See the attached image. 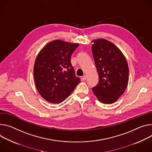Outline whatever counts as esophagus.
Wrapping results in <instances>:
<instances>
[{
    "mask_svg": "<svg viewBox=\"0 0 152 152\" xmlns=\"http://www.w3.org/2000/svg\"><path fill=\"white\" fill-rule=\"evenodd\" d=\"M81 80H82V81H84V80H86V76H82V77H81Z\"/></svg>",
    "mask_w": 152,
    "mask_h": 152,
    "instance_id": "esophagus-1",
    "label": "esophagus"
}]
</instances>
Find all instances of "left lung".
<instances>
[{
	"mask_svg": "<svg viewBox=\"0 0 152 152\" xmlns=\"http://www.w3.org/2000/svg\"><path fill=\"white\" fill-rule=\"evenodd\" d=\"M93 56L99 75L97 86L92 88L104 104L116 102L125 91L129 80V66L121 50L104 39L92 40Z\"/></svg>",
	"mask_w": 152,
	"mask_h": 152,
	"instance_id": "1",
	"label": "left lung"
}]
</instances>
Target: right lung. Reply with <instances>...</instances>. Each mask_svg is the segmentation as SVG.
<instances>
[{
    "instance_id": "right-lung-1",
    "label": "right lung",
    "mask_w": 152,
    "mask_h": 152,
    "mask_svg": "<svg viewBox=\"0 0 152 152\" xmlns=\"http://www.w3.org/2000/svg\"><path fill=\"white\" fill-rule=\"evenodd\" d=\"M79 44L55 40L40 51L34 65V79L40 96L49 102L66 99L80 82L71 63V56Z\"/></svg>"
}]
</instances>
